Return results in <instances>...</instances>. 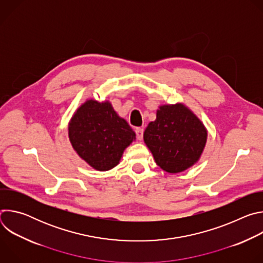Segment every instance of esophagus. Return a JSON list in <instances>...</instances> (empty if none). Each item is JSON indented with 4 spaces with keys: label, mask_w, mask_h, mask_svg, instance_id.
Returning a JSON list of instances; mask_svg holds the SVG:
<instances>
[{
    "label": "esophagus",
    "mask_w": 263,
    "mask_h": 263,
    "mask_svg": "<svg viewBox=\"0 0 263 263\" xmlns=\"http://www.w3.org/2000/svg\"><path fill=\"white\" fill-rule=\"evenodd\" d=\"M135 133H136V137L138 140H142L143 137V129L142 128H136L135 129Z\"/></svg>",
    "instance_id": "obj_1"
}]
</instances>
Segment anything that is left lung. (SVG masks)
Segmentation results:
<instances>
[{"mask_svg":"<svg viewBox=\"0 0 263 263\" xmlns=\"http://www.w3.org/2000/svg\"><path fill=\"white\" fill-rule=\"evenodd\" d=\"M208 132L202 121L183 103L160 105L148 123L143 140L155 162L170 174L195 165L201 158Z\"/></svg>","mask_w":263,"mask_h":263,"instance_id":"8db88e82","label":"left lung"}]
</instances>
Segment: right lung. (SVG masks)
I'll return each mask as SVG.
<instances>
[{
	"instance_id": "obj_1",
	"label": "right lung",
	"mask_w": 263,
	"mask_h": 263,
	"mask_svg": "<svg viewBox=\"0 0 263 263\" xmlns=\"http://www.w3.org/2000/svg\"><path fill=\"white\" fill-rule=\"evenodd\" d=\"M67 131L74 152L100 172L116 167L136 139L135 132L109 101L93 99H87L73 112Z\"/></svg>"
}]
</instances>
